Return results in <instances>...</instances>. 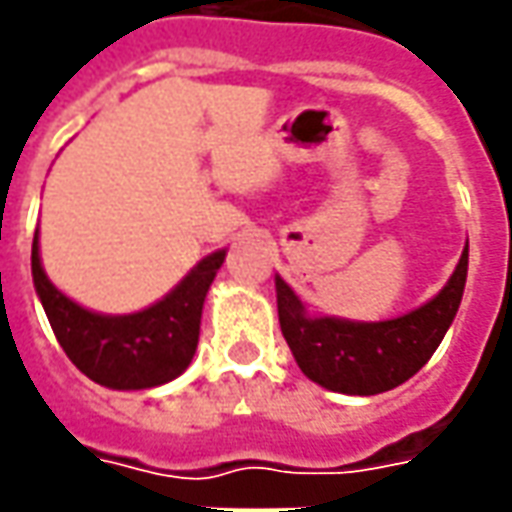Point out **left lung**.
I'll return each mask as SVG.
<instances>
[{
    "mask_svg": "<svg viewBox=\"0 0 512 512\" xmlns=\"http://www.w3.org/2000/svg\"><path fill=\"white\" fill-rule=\"evenodd\" d=\"M468 279V245L451 279L417 310L386 321H349L312 315L287 281L276 276L281 335L298 369L312 383L338 394L389 392L423 369L454 324Z\"/></svg>",
    "mask_w": 512,
    "mask_h": 512,
    "instance_id": "obj_1",
    "label": "left lung"
}]
</instances>
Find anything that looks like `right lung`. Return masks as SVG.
<instances>
[{"label": "right lung", "mask_w": 512, "mask_h": 512, "mask_svg": "<svg viewBox=\"0 0 512 512\" xmlns=\"http://www.w3.org/2000/svg\"><path fill=\"white\" fill-rule=\"evenodd\" d=\"M228 250H214L191 267L171 293L146 310L106 315L64 296L41 267L33 236V287L67 358L95 383L118 392L154 389L180 377L197 352L202 304Z\"/></svg>", "instance_id": "obj_1"}]
</instances>
